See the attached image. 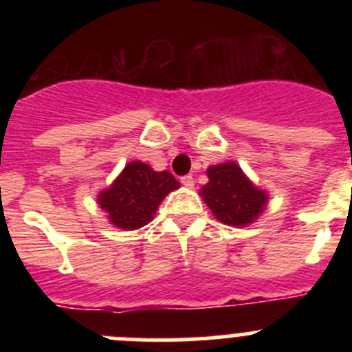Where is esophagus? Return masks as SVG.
<instances>
[{
	"mask_svg": "<svg viewBox=\"0 0 352 352\" xmlns=\"http://www.w3.org/2000/svg\"><path fill=\"white\" fill-rule=\"evenodd\" d=\"M180 182H182V186L187 187V189H192V187H194L192 175H184L182 179H180Z\"/></svg>",
	"mask_w": 352,
	"mask_h": 352,
	"instance_id": "34e87169",
	"label": "esophagus"
}]
</instances>
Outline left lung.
<instances>
[{
	"instance_id": "left-lung-1",
	"label": "left lung",
	"mask_w": 352,
	"mask_h": 352,
	"mask_svg": "<svg viewBox=\"0 0 352 352\" xmlns=\"http://www.w3.org/2000/svg\"><path fill=\"white\" fill-rule=\"evenodd\" d=\"M206 173L209 182L201 187L199 194L223 225L242 228L252 225L265 211L267 190L255 186L235 162L211 165Z\"/></svg>"
}]
</instances>
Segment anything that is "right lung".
Instances as JSON below:
<instances>
[{"label": "right lung", "instance_id": "obj_1", "mask_svg": "<svg viewBox=\"0 0 352 352\" xmlns=\"http://www.w3.org/2000/svg\"><path fill=\"white\" fill-rule=\"evenodd\" d=\"M180 184L170 172H156L148 163L134 160L124 166L97 202L110 225L120 230H138L155 218L158 206Z\"/></svg>", "mask_w": 352, "mask_h": 352}]
</instances>
